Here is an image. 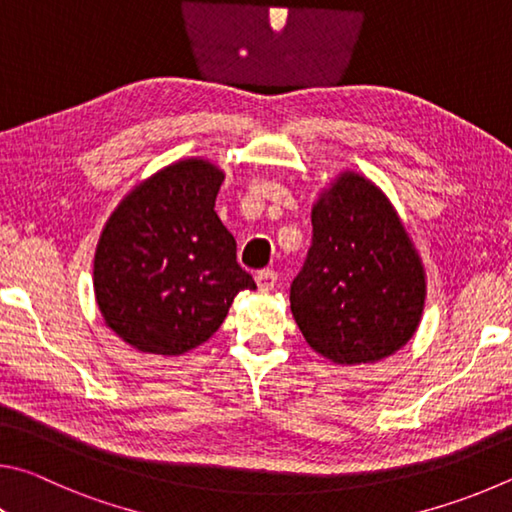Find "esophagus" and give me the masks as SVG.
Here are the masks:
<instances>
[{
    "label": "esophagus",
    "instance_id": "esophagus-1",
    "mask_svg": "<svg viewBox=\"0 0 512 512\" xmlns=\"http://www.w3.org/2000/svg\"><path fill=\"white\" fill-rule=\"evenodd\" d=\"M276 283H279V274H276L274 270H263V272L256 274V285H258V290H261V292L274 290Z\"/></svg>",
    "mask_w": 512,
    "mask_h": 512
}]
</instances>
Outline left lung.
<instances>
[{
    "instance_id": "8db88e82",
    "label": "left lung",
    "mask_w": 512,
    "mask_h": 512,
    "mask_svg": "<svg viewBox=\"0 0 512 512\" xmlns=\"http://www.w3.org/2000/svg\"><path fill=\"white\" fill-rule=\"evenodd\" d=\"M312 247L290 310L312 351L339 366L375 364L416 335L427 299L423 258L382 188L339 170L312 204Z\"/></svg>"
}]
</instances>
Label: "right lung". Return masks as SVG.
Here are the masks:
<instances>
[{"mask_svg": "<svg viewBox=\"0 0 512 512\" xmlns=\"http://www.w3.org/2000/svg\"><path fill=\"white\" fill-rule=\"evenodd\" d=\"M224 170L179 159L116 204L94 254V297L105 326L139 353L177 357L209 342L240 290L236 240L215 213Z\"/></svg>", "mask_w": 512, "mask_h": 512, "instance_id": "right-lung-1", "label": "right lung"}]
</instances>
